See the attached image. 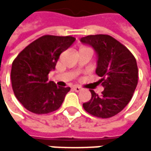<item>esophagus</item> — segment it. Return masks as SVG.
Returning a JSON list of instances; mask_svg holds the SVG:
<instances>
[{
	"mask_svg": "<svg viewBox=\"0 0 151 151\" xmlns=\"http://www.w3.org/2000/svg\"><path fill=\"white\" fill-rule=\"evenodd\" d=\"M72 89H73L75 91H77V92H79V91H81L82 90V88H81V87H80V86H73V87H72Z\"/></svg>",
	"mask_w": 151,
	"mask_h": 151,
	"instance_id": "34e87169",
	"label": "esophagus"
}]
</instances>
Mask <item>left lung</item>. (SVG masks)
Masks as SVG:
<instances>
[{"label":"left lung","mask_w":151,"mask_h":151,"mask_svg":"<svg viewBox=\"0 0 151 151\" xmlns=\"http://www.w3.org/2000/svg\"><path fill=\"white\" fill-rule=\"evenodd\" d=\"M81 42L96 51V74L101 77L104 88L101 95L91 90V99L83 103V108L98 118L113 117L128 105L136 90L139 74L136 59L123 44L109 35H89L81 38Z\"/></svg>","instance_id":"obj_1"}]
</instances>
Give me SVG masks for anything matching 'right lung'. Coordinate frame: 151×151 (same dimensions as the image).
I'll use <instances>...</instances> for the list:
<instances>
[{
	"label": "right lung",
	"instance_id": "add662e5",
	"mask_svg": "<svg viewBox=\"0 0 151 151\" xmlns=\"http://www.w3.org/2000/svg\"><path fill=\"white\" fill-rule=\"evenodd\" d=\"M71 36L44 35L35 40L15 58L11 80L15 97L35 114H47L61 106L70 87H58L49 81L48 74L55 69L61 52L74 42Z\"/></svg>",
	"mask_w": 151,
	"mask_h": 151
}]
</instances>
